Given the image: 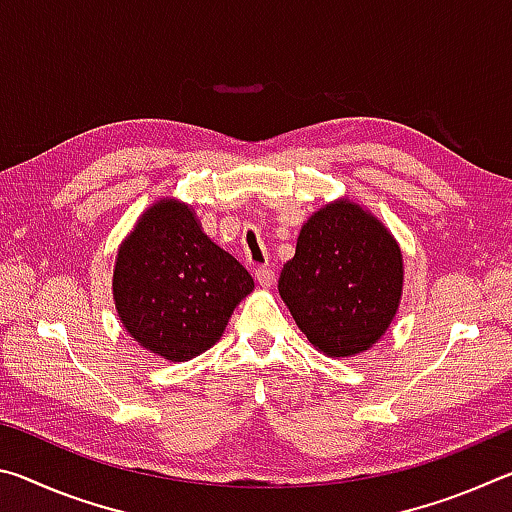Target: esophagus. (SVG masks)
Here are the masks:
<instances>
[{"mask_svg":"<svg viewBox=\"0 0 512 512\" xmlns=\"http://www.w3.org/2000/svg\"><path fill=\"white\" fill-rule=\"evenodd\" d=\"M255 280L262 284V287H271L275 280V273L268 266H257L255 268Z\"/></svg>","mask_w":512,"mask_h":512,"instance_id":"1","label":"esophagus"}]
</instances>
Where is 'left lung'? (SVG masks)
<instances>
[{
	"instance_id": "left-lung-1",
	"label": "left lung",
	"mask_w": 512,
	"mask_h": 512,
	"mask_svg": "<svg viewBox=\"0 0 512 512\" xmlns=\"http://www.w3.org/2000/svg\"><path fill=\"white\" fill-rule=\"evenodd\" d=\"M402 273V253L384 225L359 205L336 201L302 225L277 289L314 348L352 357L391 325Z\"/></svg>"
}]
</instances>
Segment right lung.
Segmentation results:
<instances>
[{
    "instance_id": "1",
    "label": "right lung",
    "mask_w": 512,
    "mask_h": 512,
    "mask_svg": "<svg viewBox=\"0 0 512 512\" xmlns=\"http://www.w3.org/2000/svg\"><path fill=\"white\" fill-rule=\"evenodd\" d=\"M253 277L210 241L187 205L162 201L121 244L115 305L133 339L169 361H189L219 341Z\"/></svg>"
}]
</instances>
